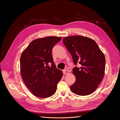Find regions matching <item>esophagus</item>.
<instances>
[{"instance_id":"34e87169","label":"esophagus","mask_w":120,"mask_h":120,"mask_svg":"<svg viewBox=\"0 0 120 120\" xmlns=\"http://www.w3.org/2000/svg\"><path fill=\"white\" fill-rule=\"evenodd\" d=\"M63 73L65 75H68L69 73H70V72L66 70H64L63 71Z\"/></svg>"}]
</instances>
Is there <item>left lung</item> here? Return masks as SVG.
Returning <instances> with one entry per match:
<instances>
[{
    "instance_id": "8db88e82",
    "label": "left lung",
    "mask_w": 120,
    "mask_h": 120,
    "mask_svg": "<svg viewBox=\"0 0 120 120\" xmlns=\"http://www.w3.org/2000/svg\"><path fill=\"white\" fill-rule=\"evenodd\" d=\"M63 43L71 54L74 63L80 64V68L72 70L76 81L70 86L71 92L79 96L90 95L104 78L106 64L104 53L94 40L81 35L64 38Z\"/></svg>"
}]
</instances>
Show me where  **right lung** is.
I'll use <instances>...</instances> for the list:
<instances>
[{"mask_svg": "<svg viewBox=\"0 0 120 120\" xmlns=\"http://www.w3.org/2000/svg\"><path fill=\"white\" fill-rule=\"evenodd\" d=\"M61 37H46L32 41L21 54V77L27 88L36 97L46 98L56 93L63 72L53 63L52 48ZM52 63L51 66H48Z\"/></svg>", "mask_w": 120, "mask_h": 120, "instance_id": "right-lung-1", "label": "right lung"}]
</instances>
